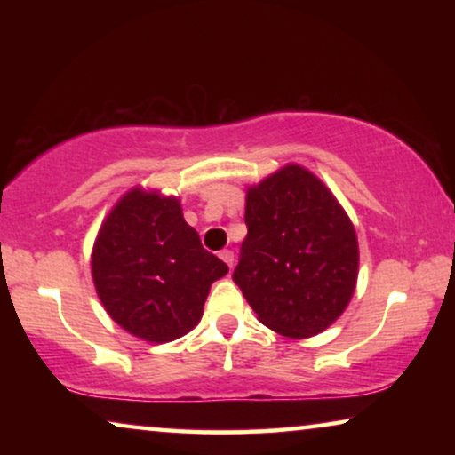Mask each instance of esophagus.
<instances>
[{"label":"esophagus","instance_id":"esophagus-1","mask_svg":"<svg viewBox=\"0 0 455 455\" xmlns=\"http://www.w3.org/2000/svg\"><path fill=\"white\" fill-rule=\"evenodd\" d=\"M220 257H221L223 263H226L229 269H232V267H234V252L232 251H221Z\"/></svg>","mask_w":455,"mask_h":455}]
</instances>
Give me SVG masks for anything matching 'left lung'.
Here are the masks:
<instances>
[{"mask_svg": "<svg viewBox=\"0 0 455 455\" xmlns=\"http://www.w3.org/2000/svg\"><path fill=\"white\" fill-rule=\"evenodd\" d=\"M248 234L234 282L259 321L313 338L339 319L358 279V240L331 190L290 164L246 192Z\"/></svg>", "mask_w": 455, "mask_h": 455, "instance_id": "left-lung-1", "label": "left lung"}]
</instances>
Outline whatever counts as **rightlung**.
<instances>
[{"label":"right lung","instance_id":"obj_1","mask_svg":"<svg viewBox=\"0 0 455 455\" xmlns=\"http://www.w3.org/2000/svg\"><path fill=\"white\" fill-rule=\"evenodd\" d=\"M91 271L117 325L165 344L195 329L211 283L226 275L228 265L204 251L176 196L132 188L101 223Z\"/></svg>","mask_w":455,"mask_h":455}]
</instances>
